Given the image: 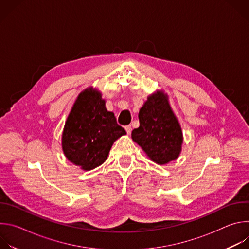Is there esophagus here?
Masks as SVG:
<instances>
[{"mask_svg": "<svg viewBox=\"0 0 249 249\" xmlns=\"http://www.w3.org/2000/svg\"><path fill=\"white\" fill-rule=\"evenodd\" d=\"M125 130H126V132H127V134H128V135H130V134H131V132H132V128H131V126H130V125L126 126V127H125Z\"/></svg>", "mask_w": 249, "mask_h": 249, "instance_id": "esophagus-1", "label": "esophagus"}]
</instances>
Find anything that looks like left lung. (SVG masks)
Instances as JSON below:
<instances>
[{"instance_id":"8db88e82","label":"left lung","mask_w":249,"mask_h":249,"mask_svg":"<svg viewBox=\"0 0 249 249\" xmlns=\"http://www.w3.org/2000/svg\"><path fill=\"white\" fill-rule=\"evenodd\" d=\"M139 128L132 131V139L152 161L163 165L179 157L182 130L163 90L148 96L139 111Z\"/></svg>"}]
</instances>
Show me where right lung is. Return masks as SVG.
<instances>
[{
    "mask_svg": "<svg viewBox=\"0 0 249 249\" xmlns=\"http://www.w3.org/2000/svg\"><path fill=\"white\" fill-rule=\"evenodd\" d=\"M123 135L126 131L106 109L101 92L88 88L78 95L67 117L62 150L68 160L89 171L106 160L113 143Z\"/></svg>",
    "mask_w": 249,
    "mask_h": 249,
    "instance_id": "obj_1",
    "label": "right lung"
}]
</instances>
